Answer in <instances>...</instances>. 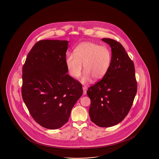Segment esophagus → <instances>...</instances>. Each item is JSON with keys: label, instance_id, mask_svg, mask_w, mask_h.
<instances>
[{"label": "esophagus", "instance_id": "34e87169", "mask_svg": "<svg viewBox=\"0 0 159 159\" xmlns=\"http://www.w3.org/2000/svg\"><path fill=\"white\" fill-rule=\"evenodd\" d=\"M83 94L84 95H86V91H87V89L85 87H83Z\"/></svg>", "mask_w": 159, "mask_h": 159}]
</instances>
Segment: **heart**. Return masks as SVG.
Instances as JSON below:
<instances>
[{
  "instance_id": "1",
  "label": "heart",
  "mask_w": 159,
  "mask_h": 159,
  "mask_svg": "<svg viewBox=\"0 0 159 159\" xmlns=\"http://www.w3.org/2000/svg\"><path fill=\"white\" fill-rule=\"evenodd\" d=\"M74 52V55L67 56L66 66L71 76L77 79L82 74L84 65L85 73L81 80L83 84L89 82L91 78L95 80H100L109 69L111 55L106 47L93 42H83Z\"/></svg>"
}]
</instances>
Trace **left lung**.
I'll list each match as a JSON object with an SVG mask.
<instances>
[{
    "label": "left lung",
    "mask_w": 159,
    "mask_h": 159,
    "mask_svg": "<svg viewBox=\"0 0 159 159\" xmlns=\"http://www.w3.org/2000/svg\"><path fill=\"white\" fill-rule=\"evenodd\" d=\"M102 41L111 49L109 69L101 80L89 87L91 120L101 127L118 124L127 115L137 92L134 65L119 42L109 38Z\"/></svg>",
    "instance_id": "1"
}]
</instances>
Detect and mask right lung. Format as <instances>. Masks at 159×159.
Returning a JSON list of instances; mask_svg holds the SVG:
<instances>
[{"mask_svg":"<svg viewBox=\"0 0 159 159\" xmlns=\"http://www.w3.org/2000/svg\"><path fill=\"white\" fill-rule=\"evenodd\" d=\"M68 46V41H39L28 53L22 70L24 103L35 121L49 129L67 122L83 94L82 84L67 74Z\"/></svg>","mask_w":159,"mask_h":159,"instance_id":"add662e5","label":"right lung"}]
</instances>
